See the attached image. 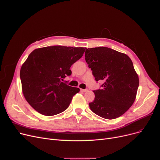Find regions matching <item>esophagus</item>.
Segmentation results:
<instances>
[{"instance_id":"obj_1","label":"esophagus","mask_w":160,"mask_h":160,"mask_svg":"<svg viewBox=\"0 0 160 160\" xmlns=\"http://www.w3.org/2000/svg\"><path fill=\"white\" fill-rule=\"evenodd\" d=\"M81 92H85L88 91V89H81Z\"/></svg>"}]
</instances>
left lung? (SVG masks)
Listing matches in <instances>:
<instances>
[{
	"label": "left lung",
	"instance_id": "left-lung-1",
	"mask_svg": "<svg viewBox=\"0 0 160 160\" xmlns=\"http://www.w3.org/2000/svg\"><path fill=\"white\" fill-rule=\"evenodd\" d=\"M85 60L97 81H103L101 89L93 91L91 110L107 119L122 116L132 105L139 85L137 73L129 57L108 47L88 48Z\"/></svg>",
	"mask_w": 160,
	"mask_h": 160
}]
</instances>
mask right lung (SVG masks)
I'll use <instances>...</instances> for the list:
<instances>
[{
	"mask_svg": "<svg viewBox=\"0 0 160 160\" xmlns=\"http://www.w3.org/2000/svg\"><path fill=\"white\" fill-rule=\"evenodd\" d=\"M82 47L52 46L34 50L20 70L25 100L39 113L54 116L66 110L80 89L62 82L85 52Z\"/></svg>",
	"mask_w": 160,
	"mask_h": 160,
	"instance_id": "obj_1",
	"label": "right lung"
}]
</instances>
